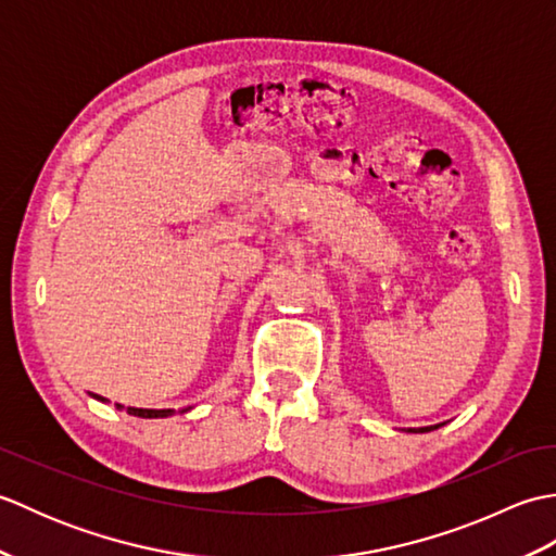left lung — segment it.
I'll use <instances>...</instances> for the list:
<instances>
[{"instance_id": "1", "label": "left lung", "mask_w": 556, "mask_h": 556, "mask_svg": "<svg viewBox=\"0 0 556 556\" xmlns=\"http://www.w3.org/2000/svg\"><path fill=\"white\" fill-rule=\"evenodd\" d=\"M437 428H440V425H430V428H418V430L410 428L408 432H430V430H437Z\"/></svg>"}]
</instances>
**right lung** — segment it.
I'll list each match as a JSON object with an SVG mask.
<instances>
[{"mask_svg": "<svg viewBox=\"0 0 556 556\" xmlns=\"http://www.w3.org/2000/svg\"><path fill=\"white\" fill-rule=\"evenodd\" d=\"M100 401H104L102 396H98ZM116 408H124V406H119V404H116ZM128 413H131V416H138V418H167V416H172V408H162V410H155V408H131V406H128L126 408Z\"/></svg>", "mask_w": 556, "mask_h": 556, "instance_id": "right-lung-1", "label": "right lung"}]
</instances>
